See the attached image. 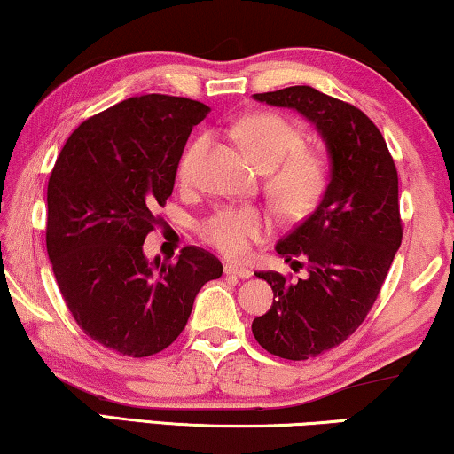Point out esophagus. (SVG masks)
Listing matches in <instances>:
<instances>
[{
	"instance_id": "obj_1",
	"label": "esophagus",
	"mask_w": 454,
	"mask_h": 454,
	"mask_svg": "<svg viewBox=\"0 0 454 454\" xmlns=\"http://www.w3.org/2000/svg\"><path fill=\"white\" fill-rule=\"evenodd\" d=\"M225 275L238 277V278H250L252 270L244 269V266H238V264H225Z\"/></svg>"
}]
</instances>
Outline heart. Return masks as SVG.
<instances>
[{
	"instance_id": "1",
	"label": "heart",
	"mask_w": 454,
	"mask_h": 454,
	"mask_svg": "<svg viewBox=\"0 0 454 454\" xmlns=\"http://www.w3.org/2000/svg\"><path fill=\"white\" fill-rule=\"evenodd\" d=\"M235 136L260 169L270 171L266 190L277 207L289 215L314 208L326 188V167L318 154L300 151V129L275 114H256L235 126ZM210 148V136L200 134L185 146L177 176L184 184L194 182L198 165ZM270 231L269 216L252 207H231L215 213L202 225V238L229 258H244L254 241Z\"/></svg>"
}]
</instances>
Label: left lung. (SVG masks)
Wrapping results in <instances>:
<instances>
[{
  "label": "left lung",
  "instance_id": "obj_1",
  "mask_svg": "<svg viewBox=\"0 0 454 454\" xmlns=\"http://www.w3.org/2000/svg\"><path fill=\"white\" fill-rule=\"evenodd\" d=\"M254 101L306 117L331 163L318 207L275 246L294 269L303 260L308 277L291 283L278 272H256L275 297L254 318V337L272 356L300 362L343 343L374 306L403 238L399 176L380 129L353 105L312 86Z\"/></svg>",
  "mask_w": 454,
  "mask_h": 454
}]
</instances>
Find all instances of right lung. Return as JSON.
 <instances>
[{"mask_svg": "<svg viewBox=\"0 0 454 454\" xmlns=\"http://www.w3.org/2000/svg\"><path fill=\"white\" fill-rule=\"evenodd\" d=\"M204 103L142 95L74 129L47 185V254L64 301L92 340L123 356L163 351L184 331L204 283L223 266L200 247L176 262L142 250L171 196Z\"/></svg>", "mask_w": 454, "mask_h": 454, "instance_id": "right-lung-1", "label": "right lung"}]
</instances>
